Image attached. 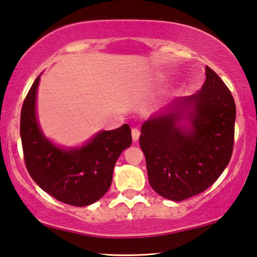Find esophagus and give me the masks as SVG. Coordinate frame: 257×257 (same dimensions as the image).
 Listing matches in <instances>:
<instances>
[{
    "label": "esophagus",
    "instance_id": "34e87169",
    "mask_svg": "<svg viewBox=\"0 0 257 257\" xmlns=\"http://www.w3.org/2000/svg\"><path fill=\"white\" fill-rule=\"evenodd\" d=\"M132 136H133V141L137 142L139 136H141V132L137 128H133L132 129Z\"/></svg>",
    "mask_w": 257,
    "mask_h": 257
}]
</instances>
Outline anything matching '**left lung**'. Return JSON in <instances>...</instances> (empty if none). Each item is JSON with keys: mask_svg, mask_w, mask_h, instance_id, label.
Wrapping results in <instances>:
<instances>
[{"mask_svg": "<svg viewBox=\"0 0 257 257\" xmlns=\"http://www.w3.org/2000/svg\"><path fill=\"white\" fill-rule=\"evenodd\" d=\"M205 75L196 94L175 99L142 125L139 145L150 185L171 201H184L207 189L232 155L234 99L211 68H205Z\"/></svg>", "mask_w": 257, "mask_h": 257, "instance_id": "left-lung-1", "label": "left lung"}]
</instances>
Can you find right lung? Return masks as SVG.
Listing matches in <instances>:
<instances>
[{
    "label": "right lung",
    "instance_id": "1",
    "mask_svg": "<svg viewBox=\"0 0 257 257\" xmlns=\"http://www.w3.org/2000/svg\"><path fill=\"white\" fill-rule=\"evenodd\" d=\"M40 76L26 96L20 116V136L26 168L33 180L58 201L87 206L104 196L113 169L124 149L132 145L128 124L102 130L80 147L66 149L45 137L36 114Z\"/></svg>",
    "mask_w": 257,
    "mask_h": 257
}]
</instances>
